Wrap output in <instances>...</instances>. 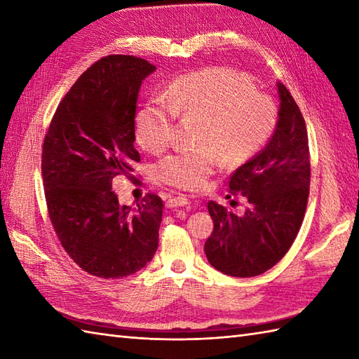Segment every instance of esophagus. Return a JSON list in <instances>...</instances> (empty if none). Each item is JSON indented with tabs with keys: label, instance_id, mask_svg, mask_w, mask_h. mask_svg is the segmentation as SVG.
Returning <instances> with one entry per match:
<instances>
[{
	"label": "esophagus",
	"instance_id": "1",
	"mask_svg": "<svg viewBox=\"0 0 359 359\" xmlns=\"http://www.w3.org/2000/svg\"><path fill=\"white\" fill-rule=\"evenodd\" d=\"M189 205V199L187 196H177V197H170L166 201V207L168 208H177V207H187Z\"/></svg>",
	"mask_w": 359,
	"mask_h": 359
}]
</instances>
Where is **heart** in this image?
Listing matches in <instances>:
<instances>
[{"label":"heart","instance_id":"heart-1","mask_svg":"<svg viewBox=\"0 0 359 359\" xmlns=\"http://www.w3.org/2000/svg\"><path fill=\"white\" fill-rule=\"evenodd\" d=\"M175 117L202 121L197 135L201 149L165 157L156 168L157 179L197 191L215 172L217 154L230 165L256 156L276 131L279 112L245 75L212 67L184 75L166 90V100L154 98L137 111L134 133L140 147L156 154L165 151L172 140Z\"/></svg>","mask_w":359,"mask_h":359}]
</instances>
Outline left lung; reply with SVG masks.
I'll list each match as a JSON object with an SVG mask.
<instances>
[{"label":"left lung","mask_w":359,"mask_h":359,"mask_svg":"<svg viewBox=\"0 0 359 359\" xmlns=\"http://www.w3.org/2000/svg\"><path fill=\"white\" fill-rule=\"evenodd\" d=\"M279 118L269 143L239 166L230 189L248 201L243 215L208 202L215 230L205 255L228 276L251 278L276 265L292 247L306 215L310 152L306 121L288 89L278 81Z\"/></svg>","instance_id":"left-lung-1"}]
</instances>
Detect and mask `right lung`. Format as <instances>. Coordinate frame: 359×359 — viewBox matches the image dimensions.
Instances as JSON below:
<instances>
[{
	"instance_id": "add662e5",
	"label": "right lung",
	"mask_w": 359,
	"mask_h": 359,
	"mask_svg": "<svg viewBox=\"0 0 359 359\" xmlns=\"http://www.w3.org/2000/svg\"><path fill=\"white\" fill-rule=\"evenodd\" d=\"M147 60L108 55L74 83L53 114L43 144L49 217L66 253L103 279L142 270L158 247L163 202L147 194L137 207L118 203L112 182L134 179L135 104Z\"/></svg>"
}]
</instances>
